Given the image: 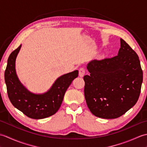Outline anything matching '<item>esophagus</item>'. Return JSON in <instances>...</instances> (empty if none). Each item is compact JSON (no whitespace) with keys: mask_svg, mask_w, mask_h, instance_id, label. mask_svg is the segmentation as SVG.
Instances as JSON below:
<instances>
[{"mask_svg":"<svg viewBox=\"0 0 147 147\" xmlns=\"http://www.w3.org/2000/svg\"><path fill=\"white\" fill-rule=\"evenodd\" d=\"M85 74V69L83 67H81L79 70V76L80 77H83Z\"/></svg>","mask_w":147,"mask_h":147,"instance_id":"34e87169","label":"esophagus"}]
</instances>
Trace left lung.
<instances>
[{
  "mask_svg": "<svg viewBox=\"0 0 147 147\" xmlns=\"http://www.w3.org/2000/svg\"><path fill=\"white\" fill-rule=\"evenodd\" d=\"M120 40L118 54L90 62L86 67L90 75L83 77L86 104L96 117L121 116L136 104L141 92L143 71L138 56Z\"/></svg>",
  "mask_w": 147,
  "mask_h": 147,
  "instance_id": "8db88e82",
  "label": "left lung"
}]
</instances>
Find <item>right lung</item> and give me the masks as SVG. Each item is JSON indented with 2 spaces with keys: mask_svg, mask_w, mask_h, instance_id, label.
<instances>
[{
  "mask_svg": "<svg viewBox=\"0 0 147 147\" xmlns=\"http://www.w3.org/2000/svg\"><path fill=\"white\" fill-rule=\"evenodd\" d=\"M21 47V45L9 55L5 71L9 98L16 108L30 118L40 119L51 116L60 108L65 93L73 80L78 76V71L58 78L47 92L35 94L22 85L16 72V59Z\"/></svg>",
  "mask_w": 147,
  "mask_h": 147,
  "instance_id": "obj_1",
  "label": "right lung"
}]
</instances>
